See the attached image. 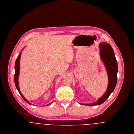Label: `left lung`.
I'll return each instance as SVG.
<instances>
[{
	"instance_id": "left-lung-1",
	"label": "left lung",
	"mask_w": 134,
	"mask_h": 134,
	"mask_svg": "<svg viewBox=\"0 0 134 134\" xmlns=\"http://www.w3.org/2000/svg\"><path fill=\"white\" fill-rule=\"evenodd\" d=\"M100 57L105 66L108 75V88L105 93L96 102L90 104H81L85 105H97L104 102L113 92L117 82L118 63L115 53L111 46L108 43H102L99 45Z\"/></svg>"
}]
</instances>
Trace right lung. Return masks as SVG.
Masks as SVG:
<instances>
[{"mask_svg": "<svg viewBox=\"0 0 134 134\" xmlns=\"http://www.w3.org/2000/svg\"><path fill=\"white\" fill-rule=\"evenodd\" d=\"M23 49H22L23 50ZM21 53L20 52V54H19V55L18 56V57L16 59V61H15V66H14V69H15V74H14V83H15V86H16V89H18L19 92V94H20V96H22V97L23 98V99H24V100L27 102V103L30 104H31L32 105V104H31L30 102H29L28 100H27L26 99V98H25V97L23 96V95L22 94V93H21L20 91V89H19V82H18V79H19V60H20V56H21ZM53 102H51L50 103L47 104V105H46L45 106H47V105H50L52 104V103H53Z\"/></svg>", "mask_w": 134, "mask_h": 134, "instance_id": "right-lung-1", "label": "right lung"}]
</instances>
